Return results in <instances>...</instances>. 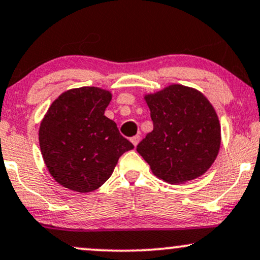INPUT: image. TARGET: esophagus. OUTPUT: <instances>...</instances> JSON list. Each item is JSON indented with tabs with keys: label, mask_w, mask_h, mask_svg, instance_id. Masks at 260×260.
I'll return each instance as SVG.
<instances>
[{
	"label": "esophagus",
	"mask_w": 260,
	"mask_h": 260,
	"mask_svg": "<svg viewBox=\"0 0 260 260\" xmlns=\"http://www.w3.org/2000/svg\"><path fill=\"white\" fill-rule=\"evenodd\" d=\"M140 139H141V137H140V135H136V136H134V137H131V142H133V145L134 146H137V145H139V142H140Z\"/></svg>",
	"instance_id": "obj_1"
}]
</instances>
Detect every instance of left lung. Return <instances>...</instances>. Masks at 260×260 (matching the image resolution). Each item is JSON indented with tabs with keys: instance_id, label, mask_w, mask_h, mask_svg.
<instances>
[{
	"instance_id": "1",
	"label": "left lung",
	"mask_w": 260,
	"mask_h": 260,
	"mask_svg": "<svg viewBox=\"0 0 260 260\" xmlns=\"http://www.w3.org/2000/svg\"><path fill=\"white\" fill-rule=\"evenodd\" d=\"M153 130L137 152L153 174L169 183H183L210 169L220 146L219 120L198 90L174 84L146 96Z\"/></svg>"
}]
</instances>
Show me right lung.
<instances>
[{"instance_id":"obj_1","label":"right lung","mask_w":260,"mask_h":260,"mask_svg":"<svg viewBox=\"0 0 260 260\" xmlns=\"http://www.w3.org/2000/svg\"><path fill=\"white\" fill-rule=\"evenodd\" d=\"M110 91L95 86L71 89L48 110L40 147L54 179L71 190L92 191L111 177L118 159L134 145L105 115Z\"/></svg>"}]
</instances>
